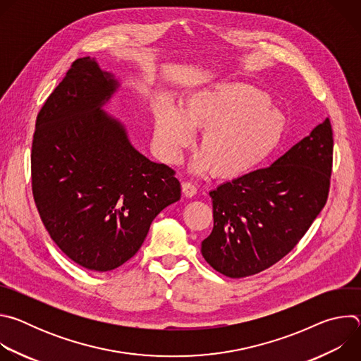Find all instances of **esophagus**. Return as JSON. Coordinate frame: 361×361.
<instances>
[{
  "label": "esophagus",
  "instance_id": "esophagus-1",
  "mask_svg": "<svg viewBox=\"0 0 361 361\" xmlns=\"http://www.w3.org/2000/svg\"><path fill=\"white\" fill-rule=\"evenodd\" d=\"M183 192L185 197H194L197 194V187L191 181H183Z\"/></svg>",
  "mask_w": 361,
  "mask_h": 361
}]
</instances>
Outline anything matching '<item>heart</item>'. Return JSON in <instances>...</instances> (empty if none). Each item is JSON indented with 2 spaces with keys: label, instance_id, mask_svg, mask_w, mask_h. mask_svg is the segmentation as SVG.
Here are the masks:
<instances>
[{
  "label": "heart",
  "instance_id": "heart-1",
  "mask_svg": "<svg viewBox=\"0 0 361 361\" xmlns=\"http://www.w3.org/2000/svg\"><path fill=\"white\" fill-rule=\"evenodd\" d=\"M201 131L192 169L224 178L260 167L280 147L286 120L264 92L244 82H223L188 95L183 106L160 99L154 107V135L167 163L181 160Z\"/></svg>",
  "mask_w": 361,
  "mask_h": 361
}]
</instances>
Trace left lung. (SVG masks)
<instances>
[{
    "instance_id": "8db88e82",
    "label": "left lung",
    "mask_w": 361,
    "mask_h": 361,
    "mask_svg": "<svg viewBox=\"0 0 361 361\" xmlns=\"http://www.w3.org/2000/svg\"><path fill=\"white\" fill-rule=\"evenodd\" d=\"M333 130L326 118L270 167L210 191L214 227L201 254L216 271L241 279L287 255L326 205Z\"/></svg>"
}]
</instances>
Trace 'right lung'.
<instances>
[{
    "mask_svg": "<svg viewBox=\"0 0 361 361\" xmlns=\"http://www.w3.org/2000/svg\"><path fill=\"white\" fill-rule=\"evenodd\" d=\"M117 87L94 59L75 60L44 102L32 137L41 221L68 259L92 271L128 262L152 220L181 197L176 171L144 157L101 110Z\"/></svg>",
    "mask_w": 361,
    "mask_h": 361,
    "instance_id": "obj_1",
    "label": "right lung"
}]
</instances>
